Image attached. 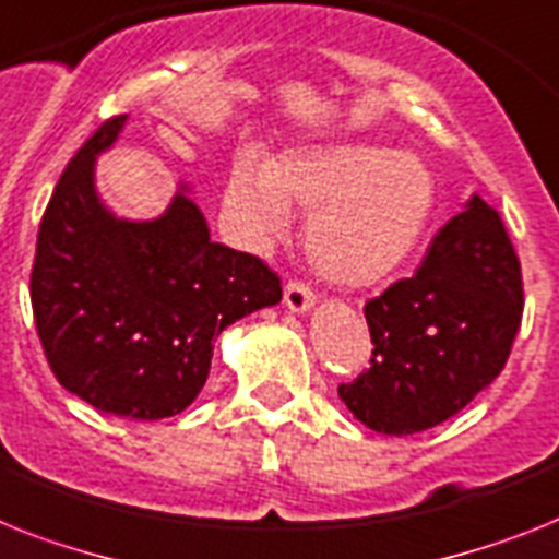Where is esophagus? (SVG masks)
I'll return each instance as SVG.
<instances>
[{"instance_id": "obj_1", "label": "esophagus", "mask_w": 559, "mask_h": 559, "mask_svg": "<svg viewBox=\"0 0 559 559\" xmlns=\"http://www.w3.org/2000/svg\"><path fill=\"white\" fill-rule=\"evenodd\" d=\"M313 302H317V297H313V290L306 283L285 285V308L290 313H308L313 308Z\"/></svg>"}]
</instances>
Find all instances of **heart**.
<instances>
[{
  "mask_svg": "<svg viewBox=\"0 0 559 559\" xmlns=\"http://www.w3.org/2000/svg\"><path fill=\"white\" fill-rule=\"evenodd\" d=\"M435 200V174L419 156L366 142L288 147L271 163L242 156L225 191V205L251 239L280 237L288 211L308 214V260L343 288H368L403 269Z\"/></svg>",
  "mask_w": 559,
  "mask_h": 559,
  "instance_id": "1",
  "label": "heart"
}]
</instances>
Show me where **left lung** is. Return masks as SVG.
<instances>
[{
  "label": "left lung",
  "mask_w": 559,
  "mask_h": 559,
  "mask_svg": "<svg viewBox=\"0 0 559 559\" xmlns=\"http://www.w3.org/2000/svg\"><path fill=\"white\" fill-rule=\"evenodd\" d=\"M523 317L518 253L477 193L437 230L417 274L366 306L371 368L340 400L371 431L408 437L460 414L500 377Z\"/></svg>",
  "instance_id": "obj_1"
}]
</instances>
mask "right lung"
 Listing matches in <instances>:
<instances>
[{"label": "right lung", "instance_id": "1", "mask_svg": "<svg viewBox=\"0 0 559 559\" xmlns=\"http://www.w3.org/2000/svg\"><path fill=\"white\" fill-rule=\"evenodd\" d=\"M124 119L99 124L64 168L41 216L31 302L62 389L105 414L163 419L200 396L216 336L276 306L283 285L251 253L211 242L186 182L154 219L99 200L96 156Z\"/></svg>", "mask_w": 559, "mask_h": 559}]
</instances>
